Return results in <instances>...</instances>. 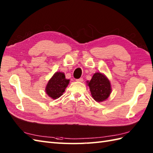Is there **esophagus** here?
Masks as SVG:
<instances>
[{"mask_svg": "<svg viewBox=\"0 0 153 153\" xmlns=\"http://www.w3.org/2000/svg\"><path fill=\"white\" fill-rule=\"evenodd\" d=\"M76 81H77V82H83V78H79V79H76Z\"/></svg>", "mask_w": 153, "mask_h": 153, "instance_id": "obj_1", "label": "esophagus"}]
</instances>
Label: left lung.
Segmentation results:
<instances>
[{
  "label": "left lung",
  "mask_w": 153,
  "mask_h": 153,
  "mask_svg": "<svg viewBox=\"0 0 153 153\" xmlns=\"http://www.w3.org/2000/svg\"><path fill=\"white\" fill-rule=\"evenodd\" d=\"M93 98L97 102H102L108 98L111 93V85L105 75L97 72L94 74L90 82H87Z\"/></svg>",
  "instance_id": "1"
}]
</instances>
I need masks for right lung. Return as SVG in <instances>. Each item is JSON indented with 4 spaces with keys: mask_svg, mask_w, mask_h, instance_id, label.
<instances>
[{
    "mask_svg": "<svg viewBox=\"0 0 153 153\" xmlns=\"http://www.w3.org/2000/svg\"><path fill=\"white\" fill-rule=\"evenodd\" d=\"M69 82L70 80L66 79L64 73L56 72L48 81L45 92L51 98L56 99L62 95Z\"/></svg>",
    "mask_w": 153,
    "mask_h": 153,
    "instance_id": "add662e5",
    "label": "right lung"
}]
</instances>
